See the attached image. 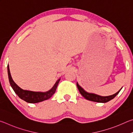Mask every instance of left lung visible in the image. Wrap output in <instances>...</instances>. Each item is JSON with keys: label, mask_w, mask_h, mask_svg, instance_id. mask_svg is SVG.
Segmentation results:
<instances>
[{"label": "left lung", "mask_w": 133, "mask_h": 133, "mask_svg": "<svg viewBox=\"0 0 133 133\" xmlns=\"http://www.w3.org/2000/svg\"><path fill=\"white\" fill-rule=\"evenodd\" d=\"M77 86L80 94H82V95L84 97L85 99H87V100H88L89 101H92V102H97V103H107L108 102H109V101H110L115 97L118 94L119 92H120L121 89H122L121 88L117 92V93L115 94H112V95L108 96H101L94 93H88V92L85 91L78 84L77 82Z\"/></svg>", "instance_id": "1"}]
</instances>
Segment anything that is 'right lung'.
<instances>
[{
	"label": "right lung",
	"instance_id": "1",
	"mask_svg": "<svg viewBox=\"0 0 133 133\" xmlns=\"http://www.w3.org/2000/svg\"><path fill=\"white\" fill-rule=\"evenodd\" d=\"M8 73L10 84L13 90L15 92V93L22 100L29 103H39L50 98L55 94L58 83H59L60 80V78H59V79L56 81V82L54 84L52 88L48 91H33L22 89L16 84L12 79V76H11L9 65L8 66Z\"/></svg>",
	"mask_w": 133,
	"mask_h": 133
}]
</instances>
